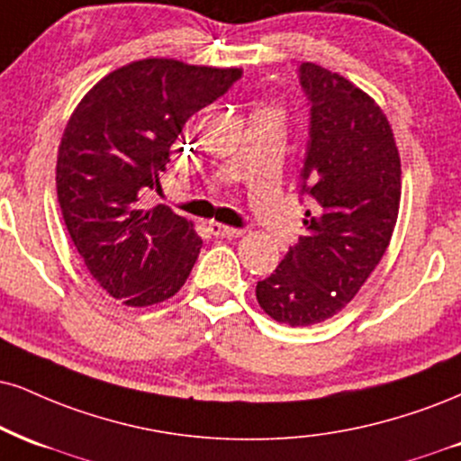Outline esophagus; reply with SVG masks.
Listing matches in <instances>:
<instances>
[{"mask_svg":"<svg viewBox=\"0 0 461 461\" xmlns=\"http://www.w3.org/2000/svg\"><path fill=\"white\" fill-rule=\"evenodd\" d=\"M208 230H210V234L216 236V238H238V236L245 234V231L238 230V227H230V225H223V223H216V221H210Z\"/></svg>","mask_w":461,"mask_h":461,"instance_id":"1","label":"esophagus"}]
</instances>
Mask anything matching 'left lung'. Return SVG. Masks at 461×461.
Listing matches in <instances>:
<instances>
[{
    "instance_id": "8db88e82",
    "label": "left lung",
    "mask_w": 461,
    "mask_h": 461,
    "mask_svg": "<svg viewBox=\"0 0 461 461\" xmlns=\"http://www.w3.org/2000/svg\"><path fill=\"white\" fill-rule=\"evenodd\" d=\"M312 103L303 193L304 236L255 287L259 307L287 326H312L357 296L389 249L402 199V158L380 104L339 72L301 66Z\"/></svg>"
}]
</instances>
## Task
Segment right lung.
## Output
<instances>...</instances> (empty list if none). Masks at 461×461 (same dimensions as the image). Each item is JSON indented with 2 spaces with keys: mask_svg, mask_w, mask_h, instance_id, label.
<instances>
[{
  "mask_svg": "<svg viewBox=\"0 0 461 461\" xmlns=\"http://www.w3.org/2000/svg\"><path fill=\"white\" fill-rule=\"evenodd\" d=\"M242 68L146 58L111 70L72 111L55 165L66 230L90 275L129 307L167 301L185 285L202 238L167 206H141L158 186L186 120Z\"/></svg>",
  "mask_w": 461,
  "mask_h": 461,
  "instance_id": "1",
  "label": "right lung"
}]
</instances>
